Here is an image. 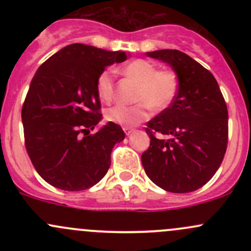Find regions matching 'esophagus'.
<instances>
[{
    "label": "esophagus",
    "instance_id": "1",
    "mask_svg": "<svg viewBox=\"0 0 251 251\" xmlns=\"http://www.w3.org/2000/svg\"><path fill=\"white\" fill-rule=\"evenodd\" d=\"M124 132L128 136L133 132V128L132 127H124Z\"/></svg>",
    "mask_w": 251,
    "mask_h": 251
}]
</instances>
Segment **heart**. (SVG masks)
<instances>
[{
    "mask_svg": "<svg viewBox=\"0 0 251 251\" xmlns=\"http://www.w3.org/2000/svg\"><path fill=\"white\" fill-rule=\"evenodd\" d=\"M114 70L105 69L96 82L97 96L103 103H110L115 96ZM124 74L133 78L140 86L136 92L135 105L116 104L105 111V119L124 127H131L148 119L151 108L161 111L171 105L179 90V80L170 69H158L146 59H136L124 68Z\"/></svg>",
    "mask_w": 251,
    "mask_h": 251,
    "instance_id": "obj_1",
    "label": "heart"
}]
</instances>
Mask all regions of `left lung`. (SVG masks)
<instances>
[{
	"mask_svg": "<svg viewBox=\"0 0 251 251\" xmlns=\"http://www.w3.org/2000/svg\"><path fill=\"white\" fill-rule=\"evenodd\" d=\"M148 57L168 63L179 80L171 105L147 123L149 148L142 165L151 182L173 193L197 191L211 179L224 160L228 142V111L214 75L177 50ZM168 135V140L156 138Z\"/></svg>",
	"mask_w": 251,
	"mask_h": 251,
	"instance_id": "left-lung-1",
	"label": "left lung"
}]
</instances>
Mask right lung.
<instances>
[{
    "label": "right lung",
    "instance_id": "add662e5",
    "mask_svg": "<svg viewBox=\"0 0 251 251\" xmlns=\"http://www.w3.org/2000/svg\"><path fill=\"white\" fill-rule=\"evenodd\" d=\"M126 59L121 50L73 44L37 69L23 104L22 120L30 160L50 186L83 191L107 174L111 151L125 133L110 121L91 133L102 119L96 82L108 65Z\"/></svg>",
    "mask_w": 251,
    "mask_h": 251
}]
</instances>
